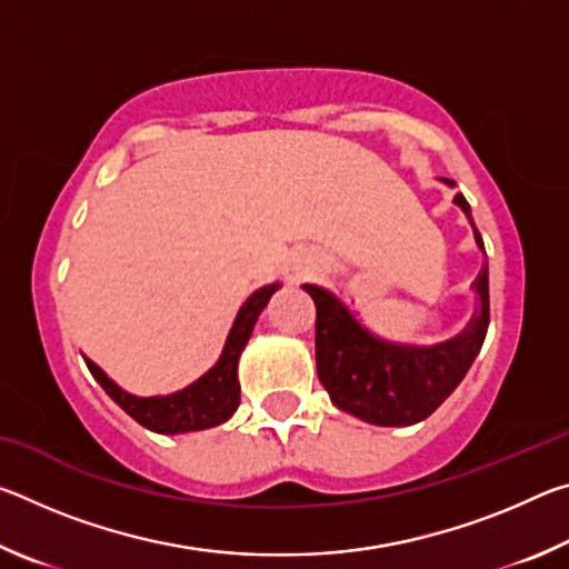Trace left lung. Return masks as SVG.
I'll return each instance as SVG.
<instances>
[{
    "mask_svg": "<svg viewBox=\"0 0 569 569\" xmlns=\"http://www.w3.org/2000/svg\"><path fill=\"white\" fill-rule=\"evenodd\" d=\"M441 180L455 186V180ZM455 203L465 210L477 246L485 250L467 198L457 192ZM303 291L316 303V369L323 389L341 411L377 427H409L435 413L467 377L489 329L487 266L475 281L479 308L469 329L437 346L387 339L326 288L306 283Z\"/></svg>",
    "mask_w": 569,
    "mask_h": 569,
    "instance_id": "left-lung-1",
    "label": "left lung"
}]
</instances>
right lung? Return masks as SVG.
I'll return each mask as SVG.
<instances>
[{"mask_svg": "<svg viewBox=\"0 0 569 569\" xmlns=\"http://www.w3.org/2000/svg\"><path fill=\"white\" fill-rule=\"evenodd\" d=\"M278 283L258 288L256 293L248 296V301L240 306V311L230 329L223 353L210 371H206L190 387L180 389L168 397H134V393L120 389L98 363L84 359L88 369L100 387L108 391V397L118 403L122 411L158 435H188V431H200L218 427L228 421L240 403V383H238V359L243 353L246 343L253 333L258 316L278 291Z\"/></svg>", "mask_w": 569, "mask_h": 569, "instance_id": "1", "label": "right lung"}]
</instances>
